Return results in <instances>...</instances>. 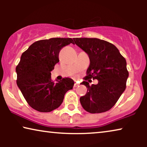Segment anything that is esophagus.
<instances>
[{"label":"esophagus","mask_w":147,"mask_h":147,"mask_svg":"<svg viewBox=\"0 0 147 147\" xmlns=\"http://www.w3.org/2000/svg\"><path fill=\"white\" fill-rule=\"evenodd\" d=\"M78 86H79V84H77V83H75V84H74V87L76 88V87H78Z\"/></svg>","instance_id":"esophagus-1"}]
</instances>
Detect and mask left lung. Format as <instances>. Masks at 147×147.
I'll return each instance as SVG.
<instances>
[{"label":"left lung","mask_w":147,"mask_h":147,"mask_svg":"<svg viewBox=\"0 0 147 147\" xmlns=\"http://www.w3.org/2000/svg\"><path fill=\"white\" fill-rule=\"evenodd\" d=\"M78 47L86 52L90 63L85 81L87 93L80 98L82 107L90 113H102L111 109L126 87L128 71L125 58L115 45L97 38H74ZM90 79H98L96 85L90 86Z\"/></svg>","instance_id":"1"}]
</instances>
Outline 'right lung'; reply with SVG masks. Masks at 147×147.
<instances>
[{
  "mask_svg": "<svg viewBox=\"0 0 147 147\" xmlns=\"http://www.w3.org/2000/svg\"><path fill=\"white\" fill-rule=\"evenodd\" d=\"M74 43L71 38H51L37 41L23 52L16 67L17 84L28 104L41 112L56 109L74 85L69 78L53 82L51 71L59 61L63 47Z\"/></svg>",
  "mask_w": 147,
  "mask_h": 147,
  "instance_id": "obj_1",
  "label": "right lung"
}]
</instances>
